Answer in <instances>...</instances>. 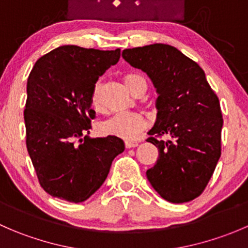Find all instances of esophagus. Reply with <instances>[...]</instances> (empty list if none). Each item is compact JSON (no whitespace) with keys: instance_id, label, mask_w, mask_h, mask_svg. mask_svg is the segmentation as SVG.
Wrapping results in <instances>:
<instances>
[{"instance_id":"34e87169","label":"esophagus","mask_w":248,"mask_h":248,"mask_svg":"<svg viewBox=\"0 0 248 248\" xmlns=\"http://www.w3.org/2000/svg\"><path fill=\"white\" fill-rule=\"evenodd\" d=\"M124 146H126V149H131V147H137V146H138V142L126 141V142H124Z\"/></svg>"}]
</instances>
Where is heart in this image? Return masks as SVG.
Instances as JSON below:
<instances>
[{"label": "heart", "mask_w": 248, "mask_h": 248, "mask_svg": "<svg viewBox=\"0 0 248 248\" xmlns=\"http://www.w3.org/2000/svg\"><path fill=\"white\" fill-rule=\"evenodd\" d=\"M144 78L138 74H128L124 77V84L134 93L139 81ZM145 81V80H144ZM91 103L96 110H102L104 106L103 101V84L96 82L92 91ZM147 122L142 116L137 114H115L102 121L98 126V131L102 136L115 137L124 140H136L139 134L146 128Z\"/></svg>", "instance_id": "b5f03b06"}]
</instances>
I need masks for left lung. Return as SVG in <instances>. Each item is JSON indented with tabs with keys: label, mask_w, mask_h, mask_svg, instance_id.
Masks as SVG:
<instances>
[{
	"label": "left lung",
	"mask_w": 248,
	"mask_h": 248,
	"mask_svg": "<svg viewBox=\"0 0 248 248\" xmlns=\"http://www.w3.org/2000/svg\"><path fill=\"white\" fill-rule=\"evenodd\" d=\"M122 57L149 76L157 90V116L149 138L158 149L146 171L155 191L166 201H193L206 187L221 157L223 126L218 97L197 62L168 44L126 49Z\"/></svg>",
	"instance_id": "8db88e82"
}]
</instances>
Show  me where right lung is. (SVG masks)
Returning a JSON list of instances; mask_svg holds the SVG:
<instances>
[{
	"label": "right lung",
	"instance_id": "1",
	"mask_svg": "<svg viewBox=\"0 0 248 248\" xmlns=\"http://www.w3.org/2000/svg\"><path fill=\"white\" fill-rule=\"evenodd\" d=\"M121 50L62 46L42 56L27 79L26 145L41 186L71 202L89 199L124 152L120 138H91L93 87Z\"/></svg>",
	"mask_w": 248,
	"mask_h": 248
}]
</instances>
